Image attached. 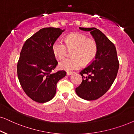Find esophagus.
<instances>
[{
    "instance_id": "esophagus-1",
    "label": "esophagus",
    "mask_w": 134,
    "mask_h": 134,
    "mask_svg": "<svg viewBox=\"0 0 134 134\" xmlns=\"http://www.w3.org/2000/svg\"><path fill=\"white\" fill-rule=\"evenodd\" d=\"M72 74V72H69V71H67V72H66V74L68 76H70Z\"/></svg>"
}]
</instances>
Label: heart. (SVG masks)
Segmentation results:
<instances>
[{
  "label": "heart",
  "mask_w": 134,
  "mask_h": 134,
  "mask_svg": "<svg viewBox=\"0 0 134 134\" xmlns=\"http://www.w3.org/2000/svg\"><path fill=\"white\" fill-rule=\"evenodd\" d=\"M68 48L72 50V57L65 59L58 65L61 69L68 71L79 69L83 63L84 65H89L94 60L98 52L96 41L80 33L69 34L66 37L65 43L61 40H57L52 46L53 55L59 60L66 57Z\"/></svg>",
  "instance_id": "heart-1"
}]
</instances>
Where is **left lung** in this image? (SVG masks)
Returning <instances> with one entry per match:
<instances>
[{
    "label": "left lung",
    "mask_w": 134,
    "mask_h": 134,
    "mask_svg": "<svg viewBox=\"0 0 134 134\" xmlns=\"http://www.w3.org/2000/svg\"><path fill=\"white\" fill-rule=\"evenodd\" d=\"M79 29L90 31L97 43L98 52L94 60L79 72L82 81L76 92L84 100H95L107 92L116 79L119 69L117 52L113 43L99 29Z\"/></svg>",
    "instance_id": "1"
}]
</instances>
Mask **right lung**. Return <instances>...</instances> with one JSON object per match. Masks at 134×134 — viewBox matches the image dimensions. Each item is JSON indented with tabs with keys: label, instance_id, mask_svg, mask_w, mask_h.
I'll use <instances>...</instances> for the list:
<instances>
[{
	"label": "right lung",
	"instance_id": "obj_1",
	"mask_svg": "<svg viewBox=\"0 0 134 134\" xmlns=\"http://www.w3.org/2000/svg\"><path fill=\"white\" fill-rule=\"evenodd\" d=\"M65 30L45 27L27 39L17 63V74L24 92L38 103L50 101L56 93L57 84L66 72H52L58 65L52 46Z\"/></svg>",
	"mask_w": 134,
	"mask_h": 134
}]
</instances>
